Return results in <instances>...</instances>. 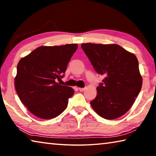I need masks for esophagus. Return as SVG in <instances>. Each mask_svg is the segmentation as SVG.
<instances>
[{
    "instance_id": "1",
    "label": "esophagus",
    "mask_w": 156,
    "mask_h": 156,
    "mask_svg": "<svg viewBox=\"0 0 156 156\" xmlns=\"http://www.w3.org/2000/svg\"><path fill=\"white\" fill-rule=\"evenodd\" d=\"M78 89L80 91H83L85 89V88H78Z\"/></svg>"
}]
</instances>
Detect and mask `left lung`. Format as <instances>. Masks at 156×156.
<instances>
[{"instance_id": "1", "label": "left lung", "mask_w": 156, "mask_h": 156, "mask_svg": "<svg viewBox=\"0 0 156 156\" xmlns=\"http://www.w3.org/2000/svg\"><path fill=\"white\" fill-rule=\"evenodd\" d=\"M96 72L105 76L90 102L102 118L113 120L128 112L140 91L142 78L136 56L116 44L83 43Z\"/></svg>"}]
</instances>
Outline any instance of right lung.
Segmentation results:
<instances>
[{
    "label": "right lung",
    "instance_id": "1",
    "mask_svg": "<svg viewBox=\"0 0 156 156\" xmlns=\"http://www.w3.org/2000/svg\"><path fill=\"white\" fill-rule=\"evenodd\" d=\"M77 48V44L41 46L19 60L15 88L20 101L34 115L49 120L67 108L74 91L56 80L63 78Z\"/></svg>",
    "mask_w": 156,
    "mask_h": 156
}]
</instances>
